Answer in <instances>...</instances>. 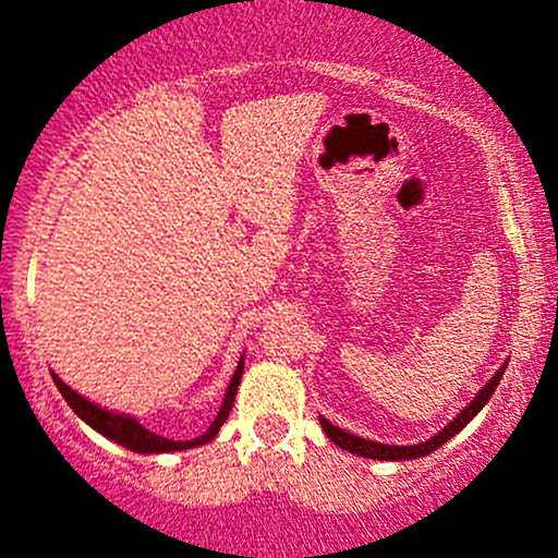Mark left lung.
<instances>
[{
  "label": "left lung",
  "mask_w": 558,
  "mask_h": 558,
  "mask_svg": "<svg viewBox=\"0 0 558 558\" xmlns=\"http://www.w3.org/2000/svg\"><path fill=\"white\" fill-rule=\"evenodd\" d=\"M505 367H508V362H505L502 367H499L497 373L492 375V380H488L486 386H481V391H477L475 397L470 399V404H466V408L461 410V413L456 415L453 421H448V424L442 426V429L437 432V435H432L429 440L415 442V446H386V442L367 440V437H359V435H351V432L340 429V426H335L329 418H324V415H318L320 429H324L326 437H329V440L335 442V446H340L342 451L364 456V459H378V461L421 459V456H429L432 451H437V448H440V446H446V442L451 440V437L459 435V432L464 429V426L470 424V421L475 418V415L481 413L483 408H486V402H488V399H492V393L497 391L499 380H502Z\"/></svg>",
  "instance_id": "1"
}]
</instances>
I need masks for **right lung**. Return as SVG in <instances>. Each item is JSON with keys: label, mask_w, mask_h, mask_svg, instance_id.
Segmentation results:
<instances>
[{"label": "right lung", "mask_w": 558, "mask_h": 558, "mask_svg": "<svg viewBox=\"0 0 558 558\" xmlns=\"http://www.w3.org/2000/svg\"><path fill=\"white\" fill-rule=\"evenodd\" d=\"M243 367H245V356H240L238 369H234L232 380H229L227 393H223V402H221V408H218L216 418H213V424L207 426L205 435L194 437V440H170V437L156 435V432L145 429V426L140 424L134 415L118 413V410H107V408H102V404L92 402V399H86L83 393H77L75 388L66 386L56 373H50V375H53V384L61 391V397H64L66 404H70V408L77 413V418L86 421L94 432H99V435L107 437L110 442H118V446L129 448V451H134V453H174V451H189V448L205 446V442H210L213 437L218 435V429L223 426V421L229 418V410H232L234 397H238V386H240V378H243Z\"/></svg>", "instance_id": "obj_1"}]
</instances>
